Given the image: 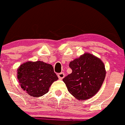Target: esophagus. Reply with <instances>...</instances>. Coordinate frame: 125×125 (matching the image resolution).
<instances>
[{"label":"esophagus","mask_w":125,"mask_h":125,"mask_svg":"<svg viewBox=\"0 0 125 125\" xmlns=\"http://www.w3.org/2000/svg\"><path fill=\"white\" fill-rule=\"evenodd\" d=\"M57 75H58V77H59V78L60 79V80H62L64 77H65V73H63V72H62V73H59V74H57Z\"/></svg>","instance_id":"esophagus-1"}]
</instances>
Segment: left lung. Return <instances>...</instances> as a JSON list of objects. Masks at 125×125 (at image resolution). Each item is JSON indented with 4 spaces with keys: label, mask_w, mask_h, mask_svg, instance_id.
<instances>
[{
    "label": "left lung",
    "mask_w": 125,
    "mask_h": 125,
    "mask_svg": "<svg viewBox=\"0 0 125 125\" xmlns=\"http://www.w3.org/2000/svg\"><path fill=\"white\" fill-rule=\"evenodd\" d=\"M72 73L63 79L69 93L79 100L87 99L101 88L105 77L104 64L90 53H84L69 65Z\"/></svg>",
    "instance_id": "8db88e82"
}]
</instances>
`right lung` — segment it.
Segmentation results:
<instances>
[{
	"label": "right lung",
	"mask_w": 125,
	"mask_h": 125,
	"mask_svg": "<svg viewBox=\"0 0 125 125\" xmlns=\"http://www.w3.org/2000/svg\"><path fill=\"white\" fill-rule=\"evenodd\" d=\"M17 77L22 89L34 97L46 94L52 83L58 80L53 66L41 61L22 64L18 69Z\"/></svg>",
	"instance_id": "right-lung-1"
}]
</instances>
